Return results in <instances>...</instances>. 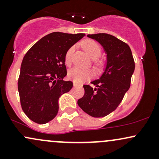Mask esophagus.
<instances>
[{"instance_id":"obj_1","label":"esophagus","mask_w":159,"mask_h":159,"mask_svg":"<svg viewBox=\"0 0 159 159\" xmlns=\"http://www.w3.org/2000/svg\"><path fill=\"white\" fill-rule=\"evenodd\" d=\"M73 86H74L75 87H78V84H76L75 82H74V83H73Z\"/></svg>"}]
</instances>
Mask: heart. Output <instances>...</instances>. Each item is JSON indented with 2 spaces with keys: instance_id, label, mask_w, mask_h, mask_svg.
<instances>
[{
  "instance_id": "obj_1",
  "label": "heart",
  "mask_w": 159,
  "mask_h": 159,
  "mask_svg": "<svg viewBox=\"0 0 159 159\" xmlns=\"http://www.w3.org/2000/svg\"><path fill=\"white\" fill-rule=\"evenodd\" d=\"M81 45L92 59H97L99 57H101L102 54V48L101 45L98 44L97 42L93 39L84 40V41L82 42ZM74 50L75 46H71L66 52L64 61L66 65H69L71 63ZM94 64L96 66V68L100 69L103 67L104 63L102 61H96L94 62ZM92 75L93 72L90 70H84V69L78 68V67H75V68H72L69 70L68 76L71 80L76 82V83H81L85 79L92 76Z\"/></svg>"
}]
</instances>
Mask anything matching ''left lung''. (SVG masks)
Instances as JSON below:
<instances>
[{"mask_svg": "<svg viewBox=\"0 0 159 159\" xmlns=\"http://www.w3.org/2000/svg\"><path fill=\"white\" fill-rule=\"evenodd\" d=\"M103 46L107 55L105 72L99 79L84 85V95L78 100L79 107L93 117H103L116 110L131 85L134 71L132 51L126 43L107 34H89Z\"/></svg>", "mask_w": 159, "mask_h": 159, "instance_id": "left-lung-1", "label": "left lung"}]
</instances>
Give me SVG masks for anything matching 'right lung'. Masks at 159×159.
<instances>
[{
	"mask_svg": "<svg viewBox=\"0 0 159 159\" xmlns=\"http://www.w3.org/2000/svg\"><path fill=\"white\" fill-rule=\"evenodd\" d=\"M85 34L53 32L39 39L23 58L18 81L21 108L34 123L45 124L57 116L60 96L72 89L66 75V51Z\"/></svg>",
	"mask_w": 159,
	"mask_h": 159,
	"instance_id": "1",
	"label": "right lung"
}]
</instances>
